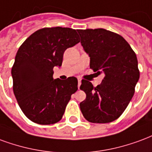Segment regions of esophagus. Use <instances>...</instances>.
I'll use <instances>...</instances> for the list:
<instances>
[{
  "label": "esophagus",
  "instance_id": "1",
  "mask_svg": "<svg viewBox=\"0 0 152 152\" xmlns=\"http://www.w3.org/2000/svg\"><path fill=\"white\" fill-rule=\"evenodd\" d=\"M77 81H78V88H79V87H80L81 81H82V79H81V78H79V77H78V78H77Z\"/></svg>",
  "mask_w": 152,
  "mask_h": 152
}]
</instances>
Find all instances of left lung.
<instances>
[{
    "instance_id": "left-lung-1",
    "label": "left lung",
    "mask_w": 152,
    "mask_h": 152,
    "mask_svg": "<svg viewBox=\"0 0 152 152\" xmlns=\"http://www.w3.org/2000/svg\"><path fill=\"white\" fill-rule=\"evenodd\" d=\"M77 32L90 56V68L104 75L96 87L82 80L80 89L87 97L80 103L81 112L90 122H112L126 110L134 94L139 79L136 54L122 36L110 31L98 28Z\"/></svg>"
}]
</instances>
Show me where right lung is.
Returning <instances> with one entry per match:
<instances>
[{"instance_id":"add662e5","label":"right lung","mask_w":152,"mask_h":152,"mask_svg":"<svg viewBox=\"0 0 152 152\" xmlns=\"http://www.w3.org/2000/svg\"><path fill=\"white\" fill-rule=\"evenodd\" d=\"M80 42L76 30L46 27L23 42L17 52L11 75L18 104L28 119L39 125L58 122L77 79H53V68L61 66L65 51Z\"/></svg>"}]
</instances>
